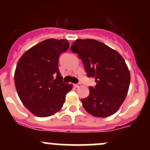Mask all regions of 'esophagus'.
Segmentation results:
<instances>
[{
  "instance_id": "esophagus-1",
  "label": "esophagus",
  "mask_w": 150,
  "mask_h": 150,
  "mask_svg": "<svg viewBox=\"0 0 150 150\" xmlns=\"http://www.w3.org/2000/svg\"><path fill=\"white\" fill-rule=\"evenodd\" d=\"M80 83H75V84H74V86H75V88H77V87H78V86H80Z\"/></svg>"
}]
</instances>
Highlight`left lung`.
Listing matches in <instances>:
<instances>
[{
    "label": "left lung",
    "instance_id": "8db88e82",
    "mask_svg": "<svg viewBox=\"0 0 150 150\" xmlns=\"http://www.w3.org/2000/svg\"><path fill=\"white\" fill-rule=\"evenodd\" d=\"M82 60L88 78L96 85L89 86V96L81 99L84 109L95 117H106L115 113L125 100L131 76L120 54L93 39H78L71 46Z\"/></svg>",
    "mask_w": 150,
    "mask_h": 150
}]
</instances>
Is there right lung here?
I'll list each match as a JSON object with an SVG mask.
<instances>
[{
	"mask_svg": "<svg viewBox=\"0 0 150 150\" xmlns=\"http://www.w3.org/2000/svg\"><path fill=\"white\" fill-rule=\"evenodd\" d=\"M65 39H48L28 50L19 59L14 83L19 99L38 117L52 115L62 107L72 84L64 83L59 58L69 49Z\"/></svg>",
	"mask_w": 150,
	"mask_h": 150,
	"instance_id": "obj_1",
	"label": "right lung"
}]
</instances>
